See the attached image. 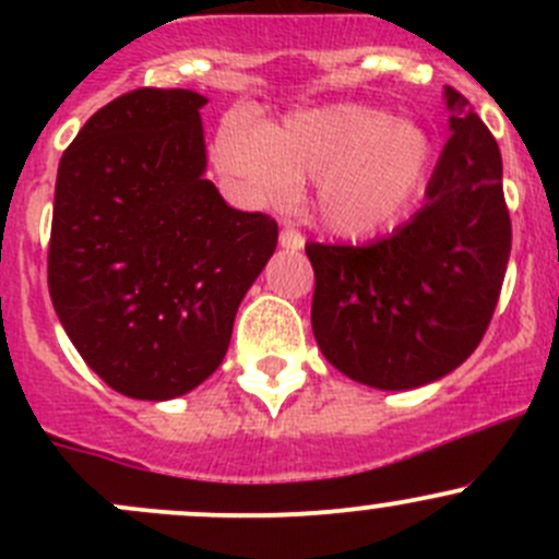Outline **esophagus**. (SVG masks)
Segmentation results:
<instances>
[{
  "label": "esophagus",
  "instance_id": "esophagus-1",
  "mask_svg": "<svg viewBox=\"0 0 559 559\" xmlns=\"http://www.w3.org/2000/svg\"><path fill=\"white\" fill-rule=\"evenodd\" d=\"M278 243L281 248H286V251H300V248L306 246V238H302L295 227H284L278 235Z\"/></svg>",
  "mask_w": 559,
  "mask_h": 559
}]
</instances>
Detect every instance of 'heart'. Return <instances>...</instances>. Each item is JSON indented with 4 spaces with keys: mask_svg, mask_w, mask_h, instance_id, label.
Listing matches in <instances>:
<instances>
[{
    "mask_svg": "<svg viewBox=\"0 0 559 559\" xmlns=\"http://www.w3.org/2000/svg\"><path fill=\"white\" fill-rule=\"evenodd\" d=\"M213 156L253 205H286L302 180H316V222L337 238H370L419 200L436 145L421 123L381 107L335 103L300 107L273 127L227 118Z\"/></svg>",
    "mask_w": 559,
    "mask_h": 559,
    "instance_id": "1",
    "label": "heart"
}]
</instances>
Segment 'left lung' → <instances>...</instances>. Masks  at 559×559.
<instances>
[{
	"label": "left lung",
	"mask_w": 559,
	"mask_h": 559,
	"mask_svg": "<svg viewBox=\"0 0 559 559\" xmlns=\"http://www.w3.org/2000/svg\"><path fill=\"white\" fill-rule=\"evenodd\" d=\"M443 103L452 138L425 207L376 243L306 246L321 354L348 379L386 392L432 384L476 352L511 253L498 143L452 86Z\"/></svg>",
	"instance_id": "8db88e82"
}]
</instances>
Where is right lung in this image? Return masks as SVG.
<instances>
[{
	"label": "right lung",
	"mask_w": 559,
	"mask_h": 559,
	"mask_svg": "<svg viewBox=\"0 0 559 559\" xmlns=\"http://www.w3.org/2000/svg\"><path fill=\"white\" fill-rule=\"evenodd\" d=\"M202 94L138 88L94 112L56 175L48 289L88 368L173 400L222 365L235 313L278 243L205 178Z\"/></svg>",
	"instance_id": "obj_1"
}]
</instances>
